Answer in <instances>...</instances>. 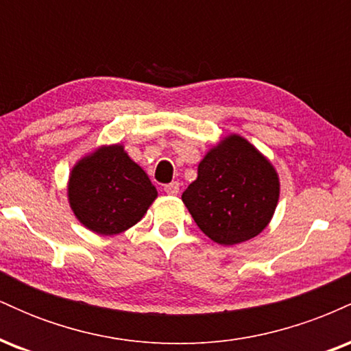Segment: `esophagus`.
Instances as JSON below:
<instances>
[{
  "label": "esophagus",
  "instance_id": "34e87169",
  "mask_svg": "<svg viewBox=\"0 0 351 351\" xmlns=\"http://www.w3.org/2000/svg\"><path fill=\"white\" fill-rule=\"evenodd\" d=\"M163 189H165V193H167V195L175 196V195H178V193H180V183H178V181H171V183L165 184Z\"/></svg>",
  "mask_w": 351,
  "mask_h": 351
}]
</instances>
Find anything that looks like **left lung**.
I'll return each instance as SVG.
<instances>
[{
  "label": "left lung",
  "instance_id": "left-lung-1",
  "mask_svg": "<svg viewBox=\"0 0 351 351\" xmlns=\"http://www.w3.org/2000/svg\"><path fill=\"white\" fill-rule=\"evenodd\" d=\"M279 176L265 156L239 135L224 138L198 165V178L181 195L195 223L217 244L259 234L279 201Z\"/></svg>",
  "mask_w": 351,
  "mask_h": 351
}]
</instances>
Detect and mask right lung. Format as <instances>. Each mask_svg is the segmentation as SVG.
Listing matches in <instances>:
<instances>
[{"label":"right lung","instance_id":"add662e5","mask_svg":"<svg viewBox=\"0 0 351 351\" xmlns=\"http://www.w3.org/2000/svg\"><path fill=\"white\" fill-rule=\"evenodd\" d=\"M67 193L75 217L102 236L127 231L156 198L147 173L122 145L102 147L80 160L71 171Z\"/></svg>","mask_w":351,"mask_h":351}]
</instances>
